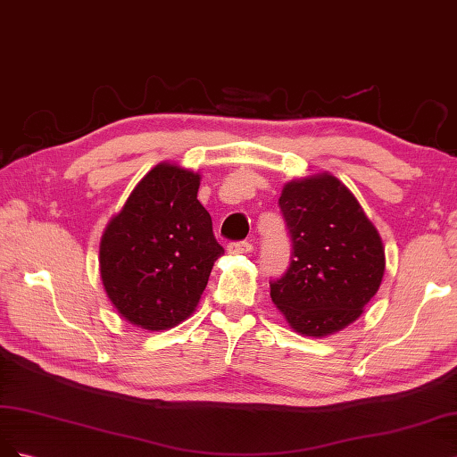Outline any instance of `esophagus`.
I'll use <instances>...</instances> for the list:
<instances>
[{"mask_svg": "<svg viewBox=\"0 0 457 457\" xmlns=\"http://www.w3.org/2000/svg\"><path fill=\"white\" fill-rule=\"evenodd\" d=\"M228 253L229 254H246V253H253V245L246 243V241H235L228 245Z\"/></svg>", "mask_w": 457, "mask_h": 457, "instance_id": "esophagus-1", "label": "esophagus"}]
</instances>
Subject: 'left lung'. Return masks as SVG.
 <instances>
[{"instance_id": "8db88e82", "label": "left lung", "mask_w": 457, "mask_h": 457, "mask_svg": "<svg viewBox=\"0 0 457 457\" xmlns=\"http://www.w3.org/2000/svg\"><path fill=\"white\" fill-rule=\"evenodd\" d=\"M292 243L287 271L270 281L288 325L327 336L361 317L386 270L379 235L332 174L290 182L278 199Z\"/></svg>"}]
</instances>
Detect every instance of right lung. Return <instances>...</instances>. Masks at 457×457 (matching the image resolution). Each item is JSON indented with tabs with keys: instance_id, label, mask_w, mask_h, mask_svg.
<instances>
[{
	"instance_id": "obj_1",
	"label": "right lung",
	"mask_w": 457,
	"mask_h": 457,
	"mask_svg": "<svg viewBox=\"0 0 457 457\" xmlns=\"http://www.w3.org/2000/svg\"><path fill=\"white\" fill-rule=\"evenodd\" d=\"M199 174L161 163L144 176L100 243V277L129 322L165 330L194 312L224 254L197 199Z\"/></svg>"
}]
</instances>
